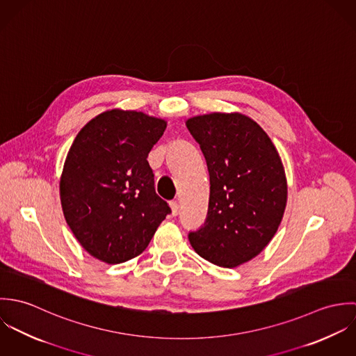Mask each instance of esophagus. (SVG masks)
<instances>
[{
    "label": "esophagus",
    "instance_id": "1",
    "mask_svg": "<svg viewBox=\"0 0 356 356\" xmlns=\"http://www.w3.org/2000/svg\"><path fill=\"white\" fill-rule=\"evenodd\" d=\"M170 205H171L172 215H174V216H177V215H178V212H179V204H178L177 200H174V202H171V203H170Z\"/></svg>",
    "mask_w": 356,
    "mask_h": 356
}]
</instances>
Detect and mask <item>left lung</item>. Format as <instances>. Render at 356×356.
<instances>
[{
	"instance_id": "left-lung-1",
	"label": "left lung",
	"mask_w": 356,
	"mask_h": 356,
	"mask_svg": "<svg viewBox=\"0 0 356 356\" xmlns=\"http://www.w3.org/2000/svg\"><path fill=\"white\" fill-rule=\"evenodd\" d=\"M209 172L203 226L189 233L193 250L220 266L237 267L274 237L286 207V177L274 144L251 118L213 112L191 118Z\"/></svg>"
}]
</instances>
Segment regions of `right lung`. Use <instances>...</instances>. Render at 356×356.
Masks as SVG:
<instances>
[{"label": "right lung", "mask_w": 356, "mask_h": 356, "mask_svg": "<svg viewBox=\"0 0 356 356\" xmlns=\"http://www.w3.org/2000/svg\"><path fill=\"white\" fill-rule=\"evenodd\" d=\"M165 120L137 111L112 109L75 137L60 178L67 225L96 259L123 263L145 251L171 212L154 191L147 160Z\"/></svg>", "instance_id": "1"}]
</instances>
